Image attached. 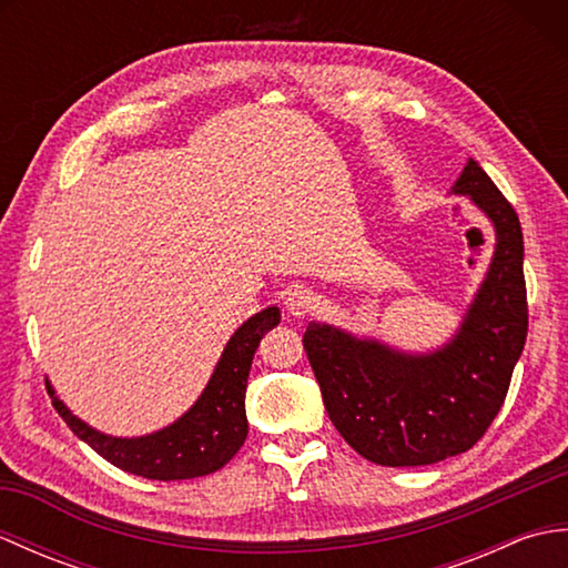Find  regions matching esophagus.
<instances>
[{
  "label": "esophagus",
  "instance_id": "obj_1",
  "mask_svg": "<svg viewBox=\"0 0 568 568\" xmlns=\"http://www.w3.org/2000/svg\"><path fill=\"white\" fill-rule=\"evenodd\" d=\"M285 307L293 317H305V315H310L312 307H315V295H312L307 287L295 285L285 295Z\"/></svg>",
  "mask_w": 568,
  "mask_h": 568
}]
</instances>
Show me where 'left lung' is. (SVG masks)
Masks as SVG:
<instances>
[{"label": "left lung", "instance_id": "8db88e82", "mask_svg": "<svg viewBox=\"0 0 568 568\" xmlns=\"http://www.w3.org/2000/svg\"><path fill=\"white\" fill-rule=\"evenodd\" d=\"M496 226L498 244L462 329L442 352L409 356L329 324L303 336L332 425L381 466H429L468 452L496 419L527 339L523 226L474 159L454 185Z\"/></svg>", "mask_w": 568, "mask_h": 568}]
</instances>
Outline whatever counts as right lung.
I'll use <instances>...</instances> for the list:
<instances>
[{
	"instance_id": "1",
	"label": "right lung",
	"mask_w": 568,
	"mask_h": 568,
	"mask_svg": "<svg viewBox=\"0 0 568 568\" xmlns=\"http://www.w3.org/2000/svg\"><path fill=\"white\" fill-rule=\"evenodd\" d=\"M277 322H281V312L277 307H268L241 324L229 339L200 400L171 427L146 434V437H110V434L92 429L72 415L58 400L51 385H48V395H51L53 407L65 419V425L102 458L126 470V474L153 480L207 476L232 462V456L244 446L248 434L244 397L251 361L263 334L273 329Z\"/></svg>"
}]
</instances>
